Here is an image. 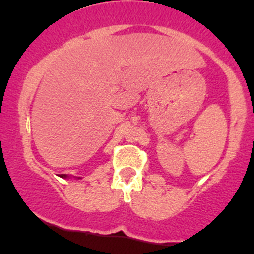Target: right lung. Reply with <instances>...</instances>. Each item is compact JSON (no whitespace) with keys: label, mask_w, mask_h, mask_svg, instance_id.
Instances as JSON below:
<instances>
[{"label":"right lung","mask_w":254,"mask_h":254,"mask_svg":"<svg viewBox=\"0 0 254 254\" xmlns=\"http://www.w3.org/2000/svg\"><path fill=\"white\" fill-rule=\"evenodd\" d=\"M60 177H61V178H67L68 176H66V175H60Z\"/></svg>","instance_id":"obj_1"}]
</instances>
